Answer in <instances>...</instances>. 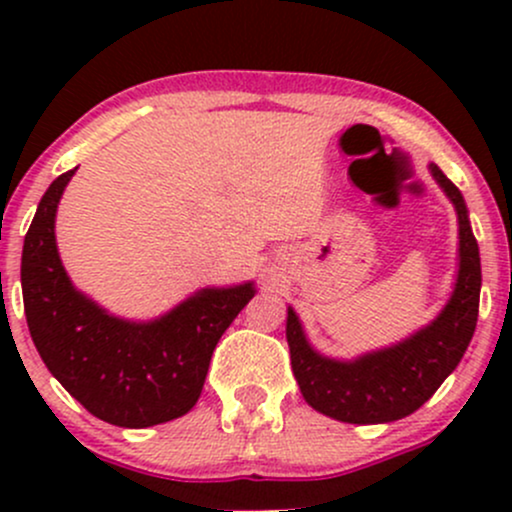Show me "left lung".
Instances as JSON below:
<instances>
[{"label": "left lung", "mask_w": 512, "mask_h": 512, "mask_svg": "<svg viewBox=\"0 0 512 512\" xmlns=\"http://www.w3.org/2000/svg\"><path fill=\"white\" fill-rule=\"evenodd\" d=\"M428 170L455 207L460 231L455 289L436 320L402 342L339 361L313 349L289 305L286 342L301 395L315 411L344 424H390L414 414L457 368L477 327L481 260L467 204L436 163Z\"/></svg>", "instance_id": "obj_1"}]
</instances>
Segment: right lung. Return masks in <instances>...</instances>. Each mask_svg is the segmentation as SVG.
<instances>
[{"label":"right lung","instance_id":"obj_1","mask_svg":"<svg viewBox=\"0 0 512 512\" xmlns=\"http://www.w3.org/2000/svg\"><path fill=\"white\" fill-rule=\"evenodd\" d=\"M74 173L48 187L23 240V310L33 344L64 390L101 421L166 424L197 404L211 354L255 284L202 289L156 320L110 315L74 289L57 252V204Z\"/></svg>","mask_w":512,"mask_h":512}]
</instances>
